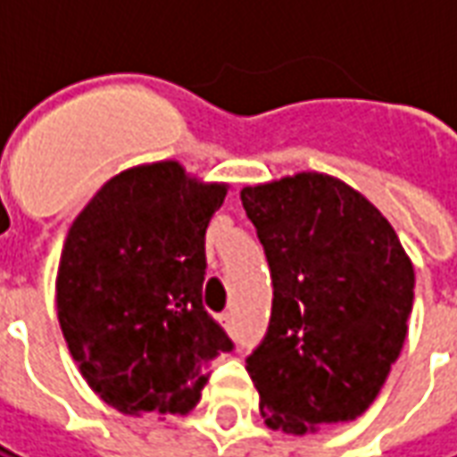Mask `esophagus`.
<instances>
[{
    "label": "esophagus",
    "instance_id": "esophagus-1",
    "mask_svg": "<svg viewBox=\"0 0 457 457\" xmlns=\"http://www.w3.org/2000/svg\"><path fill=\"white\" fill-rule=\"evenodd\" d=\"M222 326L232 333V330H235V316H232V313H222Z\"/></svg>",
    "mask_w": 457,
    "mask_h": 457
}]
</instances>
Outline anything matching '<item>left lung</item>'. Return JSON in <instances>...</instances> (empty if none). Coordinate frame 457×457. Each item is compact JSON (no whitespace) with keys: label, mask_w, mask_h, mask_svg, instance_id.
Returning <instances> with one entry per match:
<instances>
[{"label":"left lung","mask_w":457,"mask_h":457,"mask_svg":"<svg viewBox=\"0 0 457 457\" xmlns=\"http://www.w3.org/2000/svg\"><path fill=\"white\" fill-rule=\"evenodd\" d=\"M267 254L274 301L247 357L269 428L294 436L370 409L402 353L413 267L362 193L296 173L239 193Z\"/></svg>","instance_id":"8db88e82"}]
</instances>
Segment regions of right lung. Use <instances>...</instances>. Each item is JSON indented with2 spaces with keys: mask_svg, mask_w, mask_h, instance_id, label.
<instances>
[{
  "mask_svg": "<svg viewBox=\"0 0 457 457\" xmlns=\"http://www.w3.org/2000/svg\"><path fill=\"white\" fill-rule=\"evenodd\" d=\"M228 195L179 161L121 170L68 229L55 308L85 382L124 413H186L232 350L203 306L205 229Z\"/></svg>",
  "mask_w": 457,
  "mask_h": 457,
  "instance_id": "1",
  "label": "right lung"
}]
</instances>
